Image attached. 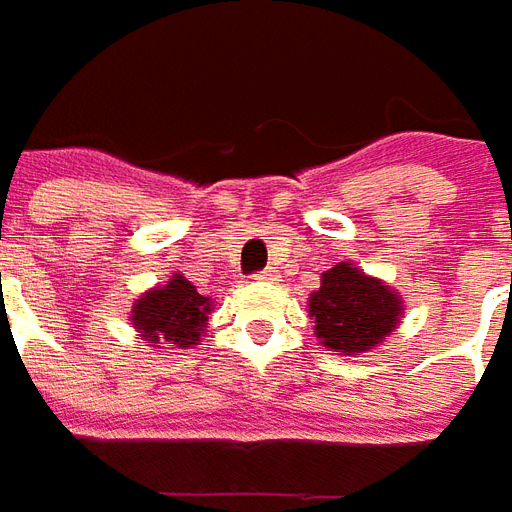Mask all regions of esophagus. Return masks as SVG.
Segmentation results:
<instances>
[{
    "instance_id": "esophagus-1",
    "label": "esophagus",
    "mask_w": 512,
    "mask_h": 512,
    "mask_svg": "<svg viewBox=\"0 0 512 512\" xmlns=\"http://www.w3.org/2000/svg\"><path fill=\"white\" fill-rule=\"evenodd\" d=\"M256 281H278V270L276 267H267V270H262V273L256 276Z\"/></svg>"
}]
</instances>
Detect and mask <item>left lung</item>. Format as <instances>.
Segmentation results:
<instances>
[{
    "mask_svg": "<svg viewBox=\"0 0 512 512\" xmlns=\"http://www.w3.org/2000/svg\"><path fill=\"white\" fill-rule=\"evenodd\" d=\"M323 348L359 357L382 345L404 317V298L382 278L362 273L357 264L337 262L320 276V287L306 306Z\"/></svg>",
    "mask_w": 512,
    "mask_h": 512,
    "instance_id": "8db88e82",
    "label": "left lung"
}]
</instances>
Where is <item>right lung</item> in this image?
Wrapping results in <instances>:
<instances>
[{
	"mask_svg": "<svg viewBox=\"0 0 512 512\" xmlns=\"http://www.w3.org/2000/svg\"><path fill=\"white\" fill-rule=\"evenodd\" d=\"M214 298L195 290L181 273L144 290L130 306V326L153 348H195L206 337Z\"/></svg>",
	"mask_w": 512,
	"mask_h": 512,
	"instance_id": "add662e5",
	"label": "right lung"
}]
</instances>
